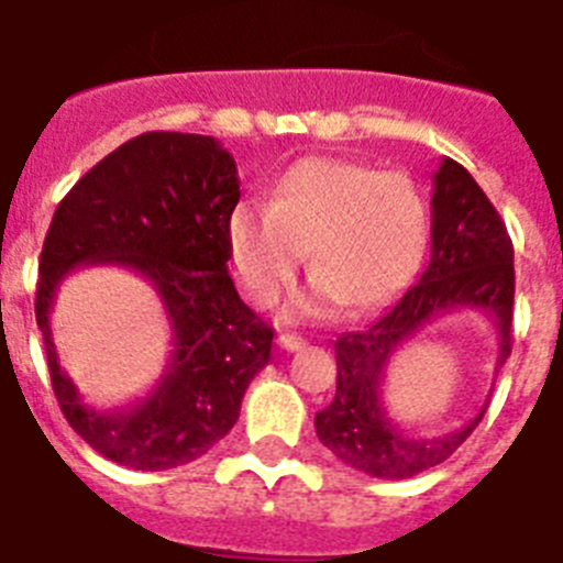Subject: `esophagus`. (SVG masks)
<instances>
[{
    "label": "esophagus",
    "instance_id": "1",
    "mask_svg": "<svg viewBox=\"0 0 563 563\" xmlns=\"http://www.w3.org/2000/svg\"><path fill=\"white\" fill-rule=\"evenodd\" d=\"M305 338H298V335H290V332H285V335H278V346L287 352H298V350H305Z\"/></svg>",
    "mask_w": 563,
    "mask_h": 563
}]
</instances>
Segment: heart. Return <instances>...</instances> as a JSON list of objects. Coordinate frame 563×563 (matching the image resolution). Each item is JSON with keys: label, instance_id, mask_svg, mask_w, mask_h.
<instances>
[{"label": "heart", "instance_id": "b5f03b06", "mask_svg": "<svg viewBox=\"0 0 563 563\" xmlns=\"http://www.w3.org/2000/svg\"><path fill=\"white\" fill-rule=\"evenodd\" d=\"M225 233L239 285L256 307L276 305L307 251L316 278L285 310L287 321H305L341 301L355 312L391 301L420 267L429 208L406 174L307 157L273 180L267 208H233Z\"/></svg>", "mask_w": 563, "mask_h": 563}]
</instances>
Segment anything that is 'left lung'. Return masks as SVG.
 <instances>
[{"mask_svg":"<svg viewBox=\"0 0 563 563\" xmlns=\"http://www.w3.org/2000/svg\"><path fill=\"white\" fill-rule=\"evenodd\" d=\"M514 242L505 222L467 168L442 157L431 194L429 267L375 324L335 341L338 386L330 406L316 415L318 440L343 465L377 479H411L449 460L479 426L487 402L449 434H406L383 400L389 363L402 343L440 316L479 310L496 330L494 372L499 375L514 346Z\"/></svg>","mask_w":563,"mask_h":563,"instance_id":"left-lung-1","label":"left lung"}]
</instances>
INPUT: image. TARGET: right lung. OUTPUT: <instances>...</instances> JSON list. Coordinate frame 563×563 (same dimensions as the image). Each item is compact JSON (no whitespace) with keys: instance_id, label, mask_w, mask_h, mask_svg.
Returning <instances> with one entry per match:
<instances>
[{"instance_id":"add662e5","label":"right lung","mask_w":563,"mask_h":563,"mask_svg":"<svg viewBox=\"0 0 563 563\" xmlns=\"http://www.w3.org/2000/svg\"><path fill=\"white\" fill-rule=\"evenodd\" d=\"M236 163L208 134L146 132L107 154L58 202L38 262L36 324L64 417L84 442L132 471L200 460L233 422L271 363L273 330L239 298L228 273ZM118 264L147 278L173 330L155 389L121 410H96L57 363L48 312L64 275Z\"/></svg>"}]
</instances>
